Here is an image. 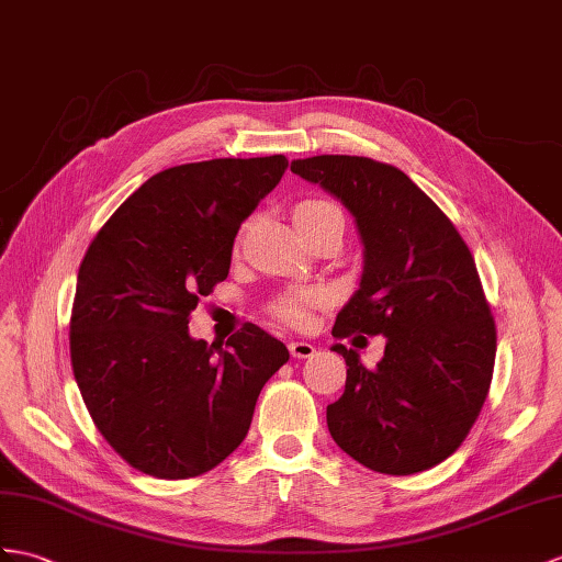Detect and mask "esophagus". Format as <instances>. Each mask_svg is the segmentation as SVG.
<instances>
[{
  "label": "esophagus",
  "instance_id": "34e87169",
  "mask_svg": "<svg viewBox=\"0 0 562 562\" xmlns=\"http://www.w3.org/2000/svg\"><path fill=\"white\" fill-rule=\"evenodd\" d=\"M289 350H291L293 358H297V360L314 358V352H317V348L307 344V340H293V344H289Z\"/></svg>",
  "mask_w": 562,
  "mask_h": 562
}]
</instances>
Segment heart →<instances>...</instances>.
Returning a JSON list of instances; mask_svg holds the SVG:
<instances>
[{"instance_id":"heart-1","label":"heart","mask_w":562,"mask_h":562,"mask_svg":"<svg viewBox=\"0 0 562 562\" xmlns=\"http://www.w3.org/2000/svg\"><path fill=\"white\" fill-rule=\"evenodd\" d=\"M328 216L344 218V214H340L336 204L326 202V200H303V202H297L293 210L295 226L319 224L322 218H328ZM319 303H322L319 293H289V295H281L273 300L271 314L283 324L305 326L310 322V310Z\"/></svg>"}]
</instances>
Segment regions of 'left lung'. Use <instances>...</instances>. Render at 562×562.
Listing matches in <instances>:
<instances>
[{"instance_id": "left-lung-1", "label": "left lung", "mask_w": 562, "mask_h": 562, "mask_svg": "<svg viewBox=\"0 0 562 562\" xmlns=\"http://www.w3.org/2000/svg\"><path fill=\"white\" fill-rule=\"evenodd\" d=\"M355 216L364 245L360 289L338 312L334 338L386 336L367 369L344 344L346 391L326 407L334 441L364 468L415 474L453 456L488 395L496 324L474 257L453 222L409 178L369 157L295 159Z\"/></svg>"}]
</instances>
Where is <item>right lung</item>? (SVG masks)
Instances as JSON below:
<instances>
[{
	"label": "right lung",
	"instance_id": "add662e5",
	"mask_svg": "<svg viewBox=\"0 0 562 562\" xmlns=\"http://www.w3.org/2000/svg\"><path fill=\"white\" fill-rule=\"evenodd\" d=\"M289 167L283 155L210 159L155 173L100 228L80 262L71 364L94 427L131 468L190 479L248 436L289 348L255 324L222 346L188 317L228 277L240 224Z\"/></svg>",
	"mask_w": 562,
	"mask_h": 562
}]
</instances>
